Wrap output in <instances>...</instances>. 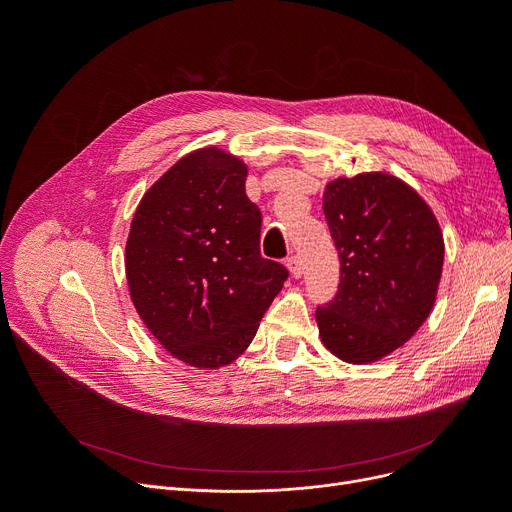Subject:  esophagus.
I'll return each mask as SVG.
<instances>
[{
    "label": "esophagus",
    "mask_w": 512,
    "mask_h": 512,
    "mask_svg": "<svg viewBox=\"0 0 512 512\" xmlns=\"http://www.w3.org/2000/svg\"><path fill=\"white\" fill-rule=\"evenodd\" d=\"M286 265H288V270H290V274H292L294 278H301V276H303V261H301L299 255L288 257Z\"/></svg>",
    "instance_id": "34e87169"
}]
</instances>
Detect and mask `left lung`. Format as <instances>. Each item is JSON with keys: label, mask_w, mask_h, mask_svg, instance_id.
Listing matches in <instances>:
<instances>
[{"label": "left lung", "mask_w": 512, "mask_h": 512, "mask_svg": "<svg viewBox=\"0 0 512 512\" xmlns=\"http://www.w3.org/2000/svg\"><path fill=\"white\" fill-rule=\"evenodd\" d=\"M324 213L340 284L315 311L321 342L346 363L378 361L434 307L444 263L438 220L409 184L384 172L332 180Z\"/></svg>", "instance_id": "1"}]
</instances>
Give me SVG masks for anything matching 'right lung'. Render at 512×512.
I'll list each match as a JSON object with an SVG mask.
<instances>
[{"label":"right lung","instance_id":"1","mask_svg":"<svg viewBox=\"0 0 512 512\" xmlns=\"http://www.w3.org/2000/svg\"><path fill=\"white\" fill-rule=\"evenodd\" d=\"M247 166L218 147L178 159L134 213L126 280L143 324L199 369L232 363L257 334L288 270L259 251Z\"/></svg>","mask_w":512,"mask_h":512}]
</instances>
